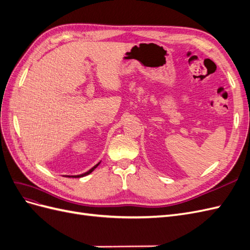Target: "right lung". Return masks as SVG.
Wrapping results in <instances>:
<instances>
[{"instance_id":"right-lung-1","label":"right lung","mask_w":250,"mask_h":250,"mask_svg":"<svg viewBox=\"0 0 250 250\" xmlns=\"http://www.w3.org/2000/svg\"><path fill=\"white\" fill-rule=\"evenodd\" d=\"M100 163H101V161H100L99 163H98L97 165H95L92 169H89L88 171H86V172H84V173H82V174H79V175H63V176H65V177H74V178H79V177L86 176V175H88V174L92 173V172H93V171H94V170H95V169L98 167V166L100 165Z\"/></svg>"}]
</instances>
